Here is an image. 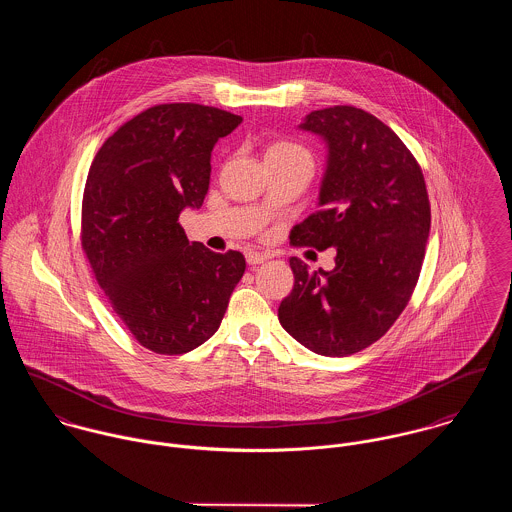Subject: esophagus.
Returning a JSON list of instances; mask_svg holds the SVG:
<instances>
[{
    "mask_svg": "<svg viewBox=\"0 0 512 512\" xmlns=\"http://www.w3.org/2000/svg\"><path fill=\"white\" fill-rule=\"evenodd\" d=\"M266 258H268L266 254H262V252H256V250H248V252H246V262H248L250 266L262 264Z\"/></svg>",
    "mask_w": 512,
    "mask_h": 512,
    "instance_id": "obj_1",
    "label": "esophagus"
}]
</instances>
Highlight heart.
<instances>
[{"mask_svg":"<svg viewBox=\"0 0 512 512\" xmlns=\"http://www.w3.org/2000/svg\"><path fill=\"white\" fill-rule=\"evenodd\" d=\"M293 155H309V153H307L305 147L295 144L292 140H286V138L272 140L264 149V159L266 161L284 159V157H293Z\"/></svg>","mask_w":512,"mask_h":512,"instance_id":"heart-1","label":"heart"}]
</instances>
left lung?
<instances>
[{"label":"left lung","mask_w":512,"mask_h":512,"mask_svg":"<svg viewBox=\"0 0 512 512\" xmlns=\"http://www.w3.org/2000/svg\"><path fill=\"white\" fill-rule=\"evenodd\" d=\"M329 163L319 209L295 224L292 246L335 248L331 272L290 258L293 288L278 317L309 351L347 357L376 343L418 284L430 234V199L414 153L376 116L331 106L305 116Z\"/></svg>","instance_id":"obj_1"}]
</instances>
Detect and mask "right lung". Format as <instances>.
I'll return each mask as SVG.
<instances>
[{
	"instance_id": "add662e5",
	"label": "right lung",
	"mask_w": 512,
	"mask_h": 512,
	"mask_svg": "<svg viewBox=\"0 0 512 512\" xmlns=\"http://www.w3.org/2000/svg\"><path fill=\"white\" fill-rule=\"evenodd\" d=\"M240 116L193 102L155 104L122 124L88 169L80 244L132 337L183 355L215 335L246 260L189 242L179 215L201 207L211 151Z\"/></svg>"
}]
</instances>
